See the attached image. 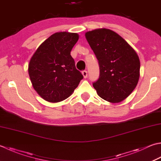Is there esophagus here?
Returning <instances> with one entry per match:
<instances>
[{"label":"esophagus","instance_id":"34e87169","mask_svg":"<svg viewBox=\"0 0 161 161\" xmlns=\"http://www.w3.org/2000/svg\"><path fill=\"white\" fill-rule=\"evenodd\" d=\"M82 75L84 78H86L87 77V71L86 70H83L82 71Z\"/></svg>","mask_w":161,"mask_h":161}]
</instances>
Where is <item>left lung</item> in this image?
Returning a JSON list of instances; mask_svg holds the SVG:
<instances>
[{
	"mask_svg": "<svg viewBox=\"0 0 161 161\" xmlns=\"http://www.w3.org/2000/svg\"><path fill=\"white\" fill-rule=\"evenodd\" d=\"M98 61L100 76L93 83L97 95L107 101L121 102L133 92L140 78L137 53L124 38L109 29H96L85 34Z\"/></svg>",
	"mask_w": 161,
	"mask_h": 161,
	"instance_id": "8db88e82",
	"label": "left lung"
}]
</instances>
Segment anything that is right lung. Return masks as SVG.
Returning a JSON list of instances; mask_svg holds the SVG:
<instances>
[{"mask_svg":"<svg viewBox=\"0 0 161 161\" xmlns=\"http://www.w3.org/2000/svg\"><path fill=\"white\" fill-rule=\"evenodd\" d=\"M78 39L77 33H56L41 44L31 58L28 65L31 83L47 101L68 98L83 79L70 55Z\"/></svg>","mask_w":161,"mask_h":161,"instance_id":"1","label":"right lung"}]
</instances>
